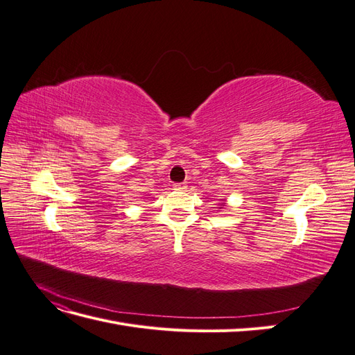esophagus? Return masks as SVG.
<instances>
[{"label":"esophagus","instance_id":"34e87169","mask_svg":"<svg viewBox=\"0 0 355 355\" xmlns=\"http://www.w3.org/2000/svg\"><path fill=\"white\" fill-rule=\"evenodd\" d=\"M173 188H175V189H178V191L187 189V184H180V182H179V184H175V185H173Z\"/></svg>","mask_w":355,"mask_h":355}]
</instances>
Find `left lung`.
Masks as SVG:
<instances>
[{
    "label": "left lung",
    "instance_id": "obj_1",
    "mask_svg": "<svg viewBox=\"0 0 355 355\" xmlns=\"http://www.w3.org/2000/svg\"><path fill=\"white\" fill-rule=\"evenodd\" d=\"M220 206H222V204H220Z\"/></svg>",
    "mask_w": 355,
    "mask_h": 355
}]
</instances>
